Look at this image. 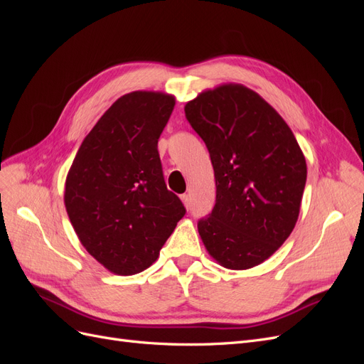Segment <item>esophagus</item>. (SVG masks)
<instances>
[{
	"label": "esophagus",
	"instance_id": "esophagus-1",
	"mask_svg": "<svg viewBox=\"0 0 364 364\" xmlns=\"http://www.w3.org/2000/svg\"><path fill=\"white\" fill-rule=\"evenodd\" d=\"M181 200L183 202V205L188 208L190 206V196L188 194H181Z\"/></svg>",
	"mask_w": 364,
	"mask_h": 364
}]
</instances>
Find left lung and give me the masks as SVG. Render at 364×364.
<instances>
[{"instance_id":"left-lung-1","label":"left lung","mask_w":364,"mask_h":364,"mask_svg":"<svg viewBox=\"0 0 364 364\" xmlns=\"http://www.w3.org/2000/svg\"><path fill=\"white\" fill-rule=\"evenodd\" d=\"M185 117L211 156L215 205L197 223L220 266H258L289 238L299 217L306 162L293 132L274 109L243 85L203 91Z\"/></svg>"}]
</instances>
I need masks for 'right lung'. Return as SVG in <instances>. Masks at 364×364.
I'll use <instances>...</instances> for the list:
<instances>
[{
	"label": "right lung",
	"mask_w": 364,
	"mask_h": 364,
	"mask_svg": "<svg viewBox=\"0 0 364 364\" xmlns=\"http://www.w3.org/2000/svg\"><path fill=\"white\" fill-rule=\"evenodd\" d=\"M174 97L135 91L119 97L77 150L65 206L83 247L109 272L135 274L159 257L185 206L167 190L158 139Z\"/></svg>",
	"instance_id": "add662e5"
}]
</instances>
